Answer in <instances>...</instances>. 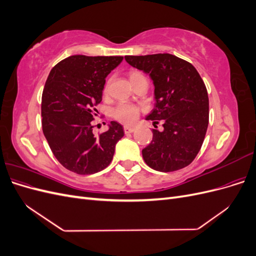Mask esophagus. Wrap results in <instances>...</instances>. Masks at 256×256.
<instances>
[{"instance_id":"1","label":"esophagus","mask_w":256,"mask_h":256,"mask_svg":"<svg viewBox=\"0 0 256 256\" xmlns=\"http://www.w3.org/2000/svg\"><path fill=\"white\" fill-rule=\"evenodd\" d=\"M134 127H132V126H125L124 127V131H125V134H131V132H134Z\"/></svg>"}]
</instances>
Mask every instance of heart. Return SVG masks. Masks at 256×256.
<instances>
[{
  "label": "heart",
  "instance_id": "obj_1",
  "mask_svg": "<svg viewBox=\"0 0 256 256\" xmlns=\"http://www.w3.org/2000/svg\"><path fill=\"white\" fill-rule=\"evenodd\" d=\"M142 76L141 74L138 72H131L129 74V79L130 81L134 80L136 76ZM108 90V85H106L104 88V92ZM138 115V109L136 106L132 104H120L118 106L115 108L113 111V118L115 120H118L122 122L125 124H132L136 122V118Z\"/></svg>",
  "mask_w": 256,
  "mask_h": 256
}]
</instances>
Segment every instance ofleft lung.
Here are the masks:
<instances>
[{"mask_svg": "<svg viewBox=\"0 0 256 256\" xmlns=\"http://www.w3.org/2000/svg\"><path fill=\"white\" fill-rule=\"evenodd\" d=\"M125 60L152 80L154 108L145 120L164 122L162 131L152 129V140L142 150L146 164L159 172L189 166L202 147L209 120L207 90L198 70L168 53Z\"/></svg>", "mask_w": 256, "mask_h": 256, "instance_id": "8db88e82", "label": "left lung"}]
</instances>
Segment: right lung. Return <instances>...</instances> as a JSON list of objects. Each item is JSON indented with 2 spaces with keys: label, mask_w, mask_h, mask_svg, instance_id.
<instances>
[{
  "label": "right lung",
  "mask_w": 256,
  "mask_h": 256,
  "mask_svg": "<svg viewBox=\"0 0 256 256\" xmlns=\"http://www.w3.org/2000/svg\"><path fill=\"white\" fill-rule=\"evenodd\" d=\"M122 58L72 56L51 69L42 98V131L53 154L69 171L88 175L111 164L122 126L112 120L96 136L90 122L97 115L94 106L102 100L106 76Z\"/></svg>",
  "instance_id": "obj_1"
}]
</instances>
